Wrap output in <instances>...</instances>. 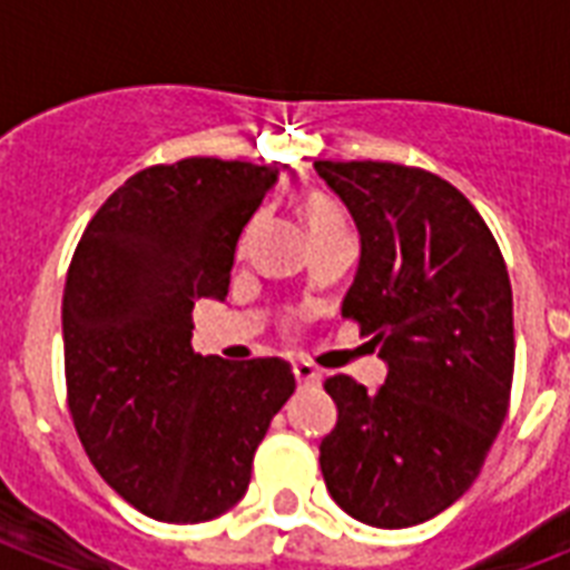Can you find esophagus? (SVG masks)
Returning a JSON list of instances; mask_svg holds the SVG:
<instances>
[{
    "instance_id": "1",
    "label": "esophagus",
    "mask_w": 570,
    "mask_h": 570,
    "mask_svg": "<svg viewBox=\"0 0 570 570\" xmlns=\"http://www.w3.org/2000/svg\"><path fill=\"white\" fill-rule=\"evenodd\" d=\"M293 373H295V381L302 384V387H316L322 381L320 370H313L311 364H304V361H298V364H293Z\"/></svg>"
}]
</instances>
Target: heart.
I'll return each mask as SVG.
<instances>
[{
    "label": "heart",
    "mask_w": 570,
    "mask_h": 570,
    "mask_svg": "<svg viewBox=\"0 0 570 570\" xmlns=\"http://www.w3.org/2000/svg\"><path fill=\"white\" fill-rule=\"evenodd\" d=\"M302 215L304 224H307V230L322 233L328 230V227H337V224H346L343 213H340V206L334 200H328L325 195H307L302 200Z\"/></svg>",
    "instance_id": "1"
}]
</instances>
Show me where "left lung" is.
Returning a JSON list of instances; mask_svg holds the SVG:
<instances>
[{
    "label": "left lung",
    "mask_w": 570,
    "mask_h": 570,
    "mask_svg": "<svg viewBox=\"0 0 570 570\" xmlns=\"http://www.w3.org/2000/svg\"><path fill=\"white\" fill-rule=\"evenodd\" d=\"M361 236L343 316L373 337L387 379L366 393L325 381L337 425L320 443L334 503L379 530L423 523L459 500L509 411L512 284L468 197L423 168L313 163Z\"/></svg>",
    "instance_id": "8db88e82"
}]
</instances>
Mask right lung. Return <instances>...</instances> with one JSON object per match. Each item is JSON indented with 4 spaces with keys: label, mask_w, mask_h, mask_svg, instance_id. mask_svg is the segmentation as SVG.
<instances>
[{
    "label": "right lung",
    "mask_w": 570,
    "mask_h": 570,
    "mask_svg": "<svg viewBox=\"0 0 570 570\" xmlns=\"http://www.w3.org/2000/svg\"><path fill=\"white\" fill-rule=\"evenodd\" d=\"M277 165L183 159L129 177L67 272V405L100 476L147 518L204 523L239 503L295 375L277 357L195 355L191 307L224 302Z\"/></svg>",
    "instance_id": "right-lung-1"
}]
</instances>
